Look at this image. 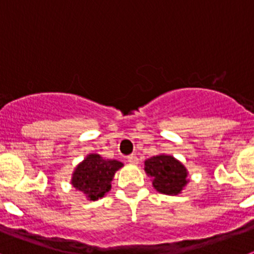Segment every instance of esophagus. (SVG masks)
Returning a JSON list of instances; mask_svg holds the SVG:
<instances>
[{
  "label": "esophagus",
  "instance_id": "obj_1",
  "mask_svg": "<svg viewBox=\"0 0 254 254\" xmlns=\"http://www.w3.org/2000/svg\"><path fill=\"white\" fill-rule=\"evenodd\" d=\"M127 160H128V163L131 164H137L138 158L136 156V155H128V156H127Z\"/></svg>",
  "mask_w": 254,
  "mask_h": 254
}]
</instances>
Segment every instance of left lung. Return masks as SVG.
<instances>
[{
    "label": "left lung",
    "mask_w": 254,
    "mask_h": 254,
    "mask_svg": "<svg viewBox=\"0 0 254 254\" xmlns=\"http://www.w3.org/2000/svg\"><path fill=\"white\" fill-rule=\"evenodd\" d=\"M145 172L152 178L155 190L169 196L181 193L188 183L187 169L172 155L160 154L145 160Z\"/></svg>",
    "instance_id": "8db88e82"
}]
</instances>
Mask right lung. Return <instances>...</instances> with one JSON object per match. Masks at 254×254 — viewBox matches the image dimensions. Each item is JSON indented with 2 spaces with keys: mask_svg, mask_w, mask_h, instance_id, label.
Here are the masks:
<instances>
[{
  "mask_svg": "<svg viewBox=\"0 0 254 254\" xmlns=\"http://www.w3.org/2000/svg\"><path fill=\"white\" fill-rule=\"evenodd\" d=\"M123 167L118 160L103 159L99 154H90L78 164L72 174L71 185L90 201L102 198L111 190L116 172Z\"/></svg>",
  "mask_w": 254,
  "mask_h": 254,
  "instance_id": "right-lung-1",
  "label": "right lung"
}]
</instances>
